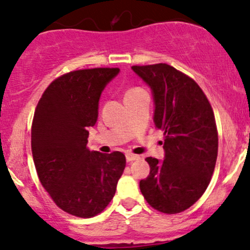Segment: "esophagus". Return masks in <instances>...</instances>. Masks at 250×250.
Segmentation results:
<instances>
[{"label":"esophagus","mask_w":250,"mask_h":250,"mask_svg":"<svg viewBox=\"0 0 250 250\" xmlns=\"http://www.w3.org/2000/svg\"><path fill=\"white\" fill-rule=\"evenodd\" d=\"M139 157L137 155H132V153H126V161L127 162H133V161H137Z\"/></svg>","instance_id":"obj_1"}]
</instances>
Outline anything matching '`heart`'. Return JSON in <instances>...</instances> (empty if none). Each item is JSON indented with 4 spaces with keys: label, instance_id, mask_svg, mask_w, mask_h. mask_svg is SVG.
I'll use <instances>...</instances> for the list:
<instances>
[{
    "label": "heart",
    "instance_id": "b5f03b06",
    "mask_svg": "<svg viewBox=\"0 0 250 250\" xmlns=\"http://www.w3.org/2000/svg\"><path fill=\"white\" fill-rule=\"evenodd\" d=\"M140 89H142V88H139V87H130L128 89H126L124 97H125V98H126V97H130V95L137 93V92L140 91Z\"/></svg>",
    "mask_w": 250,
    "mask_h": 250
}]
</instances>
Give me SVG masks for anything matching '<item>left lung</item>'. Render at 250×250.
Wrapping results in <instances>:
<instances>
[{
	"instance_id": "left-lung-1",
	"label": "left lung",
	"mask_w": 250,
	"mask_h": 250,
	"mask_svg": "<svg viewBox=\"0 0 250 250\" xmlns=\"http://www.w3.org/2000/svg\"><path fill=\"white\" fill-rule=\"evenodd\" d=\"M152 89L155 126L164 132L165 158L147 157L150 175L139 183L153 209L178 214L208 188L218 150L214 111L192 78L167 63L132 66Z\"/></svg>"
}]
</instances>
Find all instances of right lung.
Here are the masks:
<instances>
[{"mask_svg":"<svg viewBox=\"0 0 250 250\" xmlns=\"http://www.w3.org/2000/svg\"><path fill=\"white\" fill-rule=\"evenodd\" d=\"M119 68L98 67L60 75L44 89L32 124V153L42 187L67 214L89 218L105 210L125 169L124 153L86 147L106 83Z\"/></svg>","mask_w":250,"mask_h":250,"instance_id":"right-lung-1","label":"right lung"}]
</instances>
